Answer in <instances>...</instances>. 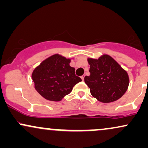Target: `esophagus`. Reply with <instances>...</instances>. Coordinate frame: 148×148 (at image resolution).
Listing matches in <instances>:
<instances>
[{"label": "esophagus", "mask_w": 148, "mask_h": 148, "mask_svg": "<svg viewBox=\"0 0 148 148\" xmlns=\"http://www.w3.org/2000/svg\"><path fill=\"white\" fill-rule=\"evenodd\" d=\"M81 78V79H82V81H84V76H82Z\"/></svg>", "instance_id": "esophagus-1"}]
</instances>
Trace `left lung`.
<instances>
[{
  "mask_svg": "<svg viewBox=\"0 0 148 148\" xmlns=\"http://www.w3.org/2000/svg\"><path fill=\"white\" fill-rule=\"evenodd\" d=\"M90 75L86 76L85 83L91 95L98 101L109 103L120 99L129 86L127 73L108 55L98 60L88 59Z\"/></svg>",
  "mask_w": 148,
  "mask_h": 148,
  "instance_id": "1",
  "label": "left lung"
}]
</instances>
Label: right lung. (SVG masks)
Instances as JSON below:
<instances>
[{"instance_id": "right-lung-1", "label": "right lung", "mask_w": 148, "mask_h": 148, "mask_svg": "<svg viewBox=\"0 0 148 148\" xmlns=\"http://www.w3.org/2000/svg\"><path fill=\"white\" fill-rule=\"evenodd\" d=\"M69 63V59L56 54L44 60L33 71L35 89L46 99L60 101L82 81Z\"/></svg>"}]
</instances>
